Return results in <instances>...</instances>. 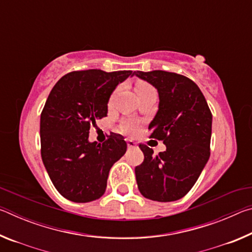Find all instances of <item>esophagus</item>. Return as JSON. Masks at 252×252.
Wrapping results in <instances>:
<instances>
[{"label": "esophagus", "mask_w": 252, "mask_h": 252, "mask_svg": "<svg viewBox=\"0 0 252 252\" xmlns=\"http://www.w3.org/2000/svg\"><path fill=\"white\" fill-rule=\"evenodd\" d=\"M126 143H127V148H129V149H133V148H135V147H136L135 142H134V141H132V140H127Z\"/></svg>", "instance_id": "1"}]
</instances>
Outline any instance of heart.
<instances>
[{"mask_svg":"<svg viewBox=\"0 0 252 252\" xmlns=\"http://www.w3.org/2000/svg\"><path fill=\"white\" fill-rule=\"evenodd\" d=\"M150 91H155V88L152 87L150 83L146 82V81H138L135 83V92L138 96L144 94V93L150 92ZM139 123L138 121L133 120V119H127V120L123 121L121 129L123 132H126L127 134H133L138 130Z\"/></svg>","mask_w":252,"mask_h":252,"instance_id":"b5f03b06","label":"heart"}]
</instances>
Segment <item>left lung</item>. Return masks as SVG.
<instances>
[{"label":"left lung","instance_id":"8db88e82","mask_svg":"<svg viewBox=\"0 0 252 252\" xmlns=\"http://www.w3.org/2000/svg\"><path fill=\"white\" fill-rule=\"evenodd\" d=\"M159 93V110L149 125L150 138L167 150L153 157L140 143L144 160L135 167L139 191L153 201H176L189 192L210 157L212 114L192 80L167 71L134 72Z\"/></svg>","mask_w":252,"mask_h":252}]
</instances>
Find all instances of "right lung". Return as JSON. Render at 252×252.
<instances>
[{
  "label": "right lung",
  "instance_id": "right-lung-1",
  "mask_svg": "<svg viewBox=\"0 0 252 252\" xmlns=\"http://www.w3.org/2000/svg\"><path fill=\"white\" fill-rule=\"evenodd\" d=\"M132 71H73L54 85L41 113V156L60 194L73 202L103 195L109 171L125 155L123 136L89 142V130L106 117L111 93Z\"/></svg>",
  "mask_w": 252,
  "mask_h": 252
}]
</instances>
